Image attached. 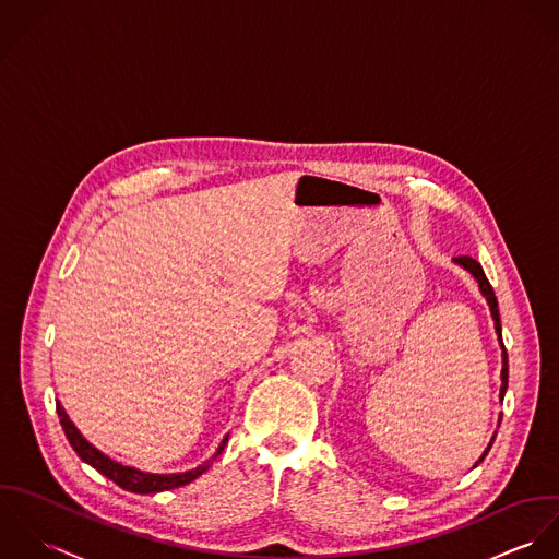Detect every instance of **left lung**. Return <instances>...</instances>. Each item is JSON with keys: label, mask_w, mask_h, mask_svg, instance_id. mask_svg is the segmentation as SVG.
<instances>
[{"label": "left lung", "mask_w": 559, "mask_h": 559, "mask_svg": "<svg viewBox=\"0 0 559 559\" xmlns=\"http://www.w3.org/2000/svg\"><path fill=\"white\" fill-rule=\"evenodd\" d=\"M453 261H455L457 265H462L464 270H468V272L475 276V281L479 283V289H481V294H484V298H486V302H488V307H490V316H492V320H495V331H497L499 343H501V347H503V354H501V356H503V369H501V391H499V395H501V400H503L506 389H508V352H506V345H503V341H501V320H499V309H497V296H495V292H492V287H490V283H488V278H486L481 265H479L473 257L460 254V257H455ZM492 441H495V437H492ZM492 441H490V445H492ZM490 445L486 447V451L481 453L479 462L486 457ZM475 464H477V462H475Z\"/></svg>", "instance_id": "1"}]
</instances>
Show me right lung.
<instances>
[{
  "label": "right lung",
  "instance_id": "right-lung-1",
  "mask_svg": "<svg viewBox=\"0 0 559 559\" xmlns=\"http://www.w3.org/2000/svg\"><path fill=\"white\" fill-rule=\"evenodd\" d=\"M56 411H58V417H60V424H62V430L69 439L71 447L75 449V453L88 462L93 468H97L102 475H106L108 479H112L114 484H118L120 488L129 490V492H135V495H153V492H162V490H173V488H179V486H186L190 481H194L199 475H203L210 466V462L192 468V471H186V473H173V475H155V473H142L133 466H124L120 462H116L112 457H108L106 453H102L97 447L91 445L82 435L80 430L73 426V421L69 419V415L64 413L62 404L56 402ZM224 445H226V439L223 441V445L218 447L216 455L223 453ZM214 455V457H216Z\"/></svg>",
  "mask_w": 559,
  "mask_h": 559
}]
</instances>
